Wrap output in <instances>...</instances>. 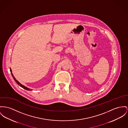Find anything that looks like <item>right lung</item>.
Here are the masks:
<instances>
[{"mask_svg": "<svg viewBox=\"0 0 128 128\" xmlns=\"http://www.w3.org/2000/svg\"><path fill=\"white\" fill-rule=\"evenodd\" d=\"M10 73H11V74H12V77H13V78H14V80H15V82L17 83V84L18 85H19L20 87H21L22 88H24V89H26V90H28V91H31V90H32L31 89H30V88H28V87H26V86H24V85H22V84H21L18 80H16V78L14 77V75H13V74L12 73V69H11V68H10Z\"/></svg>", "mask_w": 128, "mask_h": 128, "instance_id": "right-lung-1", "label": "right lung"}]
</instances>
